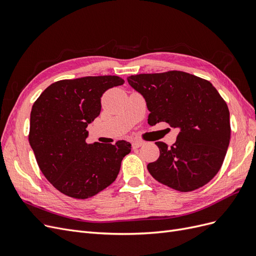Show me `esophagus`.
Wrapping results in <instances>:
<instances>
[{"label": "esophagus", "mask_w": 256, "mask_h": 256, "mask_svg": "<svg viewBox=\"0 0 256 256\" xmlns=\"http://www.w3.org/2000/svg\"><path fill=\"white\" fill-rule=\"evenodd\" d=\"M142 145H144V142H142V141H134L132 142V147L134 148L136 150V148H138V147H141Z\"/></svg>", "instance_id": "obj_1"}]
</instances>
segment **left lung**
<instances>
[{
  "mask_svg": "<svg viewBox=\"0 0 256 256\" xmlns=\"http://www.w3.org/2000/svg\"><path fill=\"white\" fill-rule=\"evenodd\" d=\"M128 82L145 98L150 125L166 122L180 129L171 147L156 142L160 156L147 164L150 175L180 192L210 182L222 166L230 138L228 108L214 85L178 70L130 76Z\"/></svg>",
  "mask_w": 256,
  "mask_h": 256,
  "instance_id": "8db88e82",
  "label": "left lung"
}]
</instances>
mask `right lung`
Masks as SVG:
<instances>
[{
  "label": "right lung",
  "mask_w": 256,
  "mask_h": 256,
  "mask_svg": "<svg viewBox=\"0 0 256 256\" xmlns=\"http://www.w3.org/2000/svg\"><path fill=\"white\" fill-rule=\"evenodd\" d=\"M125 83L118 76L60 80L46 88L30 111V145L37 164L52 186L65 196L88 198L118 175L131 144H88V125L102 111V96Z\"/></svg>",
  "instance_id": "right-lung-1"
}]
</instances>
